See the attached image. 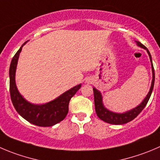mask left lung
<instances>
[{"label":"left lung","mask_w":160,"mask_h":160,"mask_svg":"<svg viewBox=\"0 0 160 160\" xmlns=\"http://www.w3.org/2000/svg\"><path fill=\"white\" fill-rule=\"evenodd\" d=\"M137 45L141 47L142 48L145 49L148 52V55H149L150 62H151L152 65V81L151 88H150L149 92L145 98L142 103L139 105H138L135 108H132V109L129 110L128 112H125L123 113H117V112H113L109 111L103 105L102 102V94L99 91H98L95 88H93V91H94V106H95V112L97 116H98L99 119H101L103 121L106 122V123H110V124H115V125H119V124H124V123H128V122L131 121L134 118L138 116V115L145 108V105L148 103V100L150 98L152 92L153 87H154V82H155V71L154 67H153L152 64V56L150 55V52H148V48L145 46H144L142 43L139 41H136Z\"/></svg>","instance_id":"obj_1"}]
</instances>
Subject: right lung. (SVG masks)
Returning a JSON list of instances; mask_svg holds the SVG:
<instances>
[{"mask_svg": "<svg viewBox=\"0 0 160 160\" xmlns=\"http://www.w3.org/2000/svg\"><path fill=\"white\" fill-rule=\"evenodd\" d=\"M26 43L22 45L11 62L9 69L11 99L17 112L28 122L39 127H52L65 119L69 112V101L80 89L81 84L73 87L57 98L43 105H35L27 102L18 92L15 84L17 63L22 48Z\"/></svg>", "mask_w": 160, "mask_h": 160, "instance_id": "add662e5", "label": "right lung"}]
</instances>
